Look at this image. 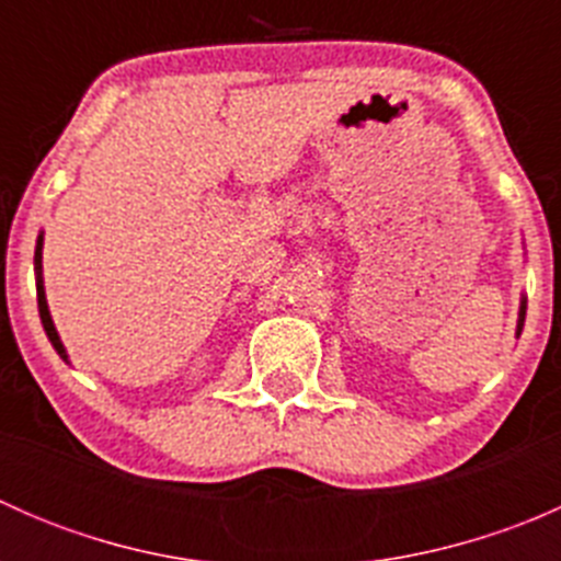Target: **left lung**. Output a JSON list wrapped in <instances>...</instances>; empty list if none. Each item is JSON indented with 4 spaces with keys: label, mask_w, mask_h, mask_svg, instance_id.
I'll return each mask as SVG.
<instances>
[{
    "label": "left lung",
    "mask_w": 561,
    "mask_h": 561,
    "mask_svg": "<svg viewBox=\"0 0 561 561\" xmlns=\"http://www.w3.org/2000/svg\"><path fill=\"white\" fill-rule=\"evenodd\" d=\"M524 317H526V301L522 304V312H518V333H522V328H524Z\"/></svg>",
    "instance_id": "8db88e82"
}]
</instances>
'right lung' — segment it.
I'll list each match as a JSON object with an SVG mask.
<instances>
[{"mask_svg": "<svg viewBox=\"0 0 561 561\" xmlns=\"http://www.w3.org/2000/svg\"><path fill=\"white\" fill-rule=\"evenodd\" d=\"M39 247H43V239L37 241V274H39ZM37 307H39V320H43V328H45V333H48V339H50V344H54V350L56 353L61 355V358L67 360V353H65V347H61V339H59V333H56V328H54V320H50V312H48V304H45V290H43V282L37 279Z\"/></svg>", "mask_w": 561, "mask_h": 561, "instance_id": "right-lung-1", "label": "right lung"}]
</instances>
